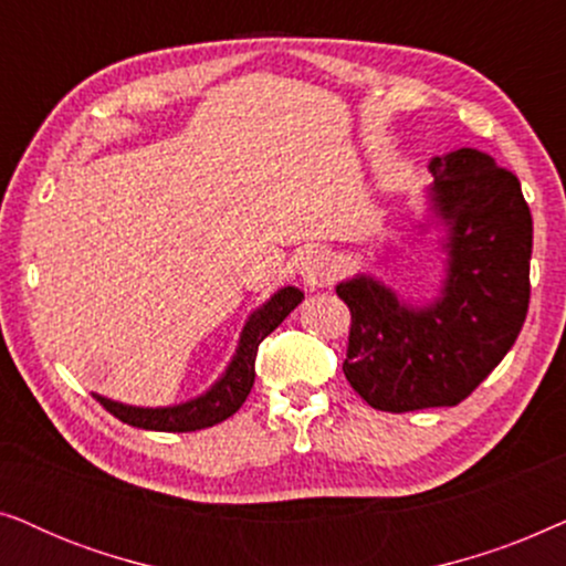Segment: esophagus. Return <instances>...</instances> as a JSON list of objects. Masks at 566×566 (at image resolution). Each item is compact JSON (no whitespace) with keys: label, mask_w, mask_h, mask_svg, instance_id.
I'll return each mask as SVG.
<instances>
[{"label":"esophagus","mask_w":566,"mask_h":566,"mask_svg":"<svg viewBox=\"0 0 566 566\" xmlns=\"http://www.w3.org/2000/svg\"><path fill=\"white\" fill-rule=\"evenodd\" d=\"M298 273L304 277L306 285L312 289H322V285H329L337 275V262L327 250H312L306 252V258L301 260Z\"/></svg>","instance_id":"esophagus-1"}]
</instances>
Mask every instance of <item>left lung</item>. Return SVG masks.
<instances>
[{"label": "left lung", "instance_id": "obj_1", "mask_svg": "<svg viewBox=\"0 0 566 566\" xmlns=\"http://www.w3.org/2000/svg\"><path fill=\"white\" fill-rule=\"evenodd\" d=\"M428 169V221L446 231L438 296L407 304L368 273L337 283L353 319L345 378L381 412L459 405L500 366L528 314L533 219L517 177L479 149L432 157Z\"/></svg>", "mask_w": 566, "mask_h": 566}]
</instances>
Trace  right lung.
<instances>
[{"label":"right lung","mask_w":566,"mask_h":566,"mask_svg":"<svg viewBox=\"0 0 566 566\" xmlns=\"http://www.w3.org/2000/svg\"><path fill=\"white\" fill-rule=\"evenodd\" d=\"M304 301V293L293 285H285L277 293H273L265 304L254 308L250 319L244 322L242 335H239V345L234 358L229 360L227 370H223L219 381L211 389L200 394V397L182 401V405L172 407H134L123 405V401H113L107 397L95 399L103 405L113 417L120 422L134 424L142 430H159V432H192L213 428L237 412L250 397V389L254 384V358H258V347L293 308Z\"/></svg>","instance_id":"right-lung-1"}]
</instances>
